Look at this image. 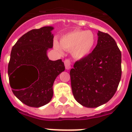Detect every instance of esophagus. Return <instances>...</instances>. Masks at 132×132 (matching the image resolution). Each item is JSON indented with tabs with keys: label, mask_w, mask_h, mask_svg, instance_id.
<instances>
[{
	"label": "esophagus",
	"mask_w": 132,
	"mask_h": 132,
	"mask_svg": "<svg viewBox=\"0 0 132 132\" xmlns=\"http://www.w3.org/2000/svg\"><path fill=\"white\" fill-rule=\"evenodd\" d=\"M64 63H65V66L66 69H69L71 68V61H69V59H66L64 61Z\"/></svg>",
	"instance_id": "34e87169"
}]
</instances>
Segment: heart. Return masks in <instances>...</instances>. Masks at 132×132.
I'll list each match as a JSON object with an SVG mask.
<instances>
[{"instance_id":"b5f03b06","label":"heart","mask_w":132,"mask_h":132,"mask_svg":"<svg viewBox=\"0 0 132 132\" xmlns=\"http://www.w3.org/2000/svg\"><path fill=\"white\" fill-rule=\"evenodd\" d=\"M96 44V36L90 30H76L63 35L60 44L55 40L54 47L61 52L62 48L71 52L72 56L76 59H82L91 53Z\"/></svg>"}]
</instances>
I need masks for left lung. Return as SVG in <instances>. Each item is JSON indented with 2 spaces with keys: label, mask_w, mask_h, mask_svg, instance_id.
<instances>
[{
  "label": "left lung",
  "mask_w": 132,
  "mask_h": 132,
  "mask_svg": "<svg viewBox=\"0 0 132 132\" xmlns=\"http://www.w3.org/2000/svg\"><path fill=\"white\" fill-rule=\"evenodd\" d=\"M92 52L76 61L70 71L72 93L82 106L96 108L106 104L117 91L121 78V52L113 38L98 31Z\"/></svg>",
  "instance_id": "obj_1"
}]
</instances>
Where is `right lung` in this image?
<instances>
[{"label":"right lung","instance_id":"obj_1","mask_svg":"<svg viewBox=\"0 0 132 132\" xmlns=\"http://www.w3.org/2000/svg\"><path fill=\"white\" fill-rule=\"evenodd\" d=\"M52 26L33 29L13 46L8 65L9 83L13 94L23 104L39 108L50 102L54 82L65 71L62 60L51 61L47 51L53 47Z\"/></svg>","mask_w":132,"mask_h":132}]
</instances>
